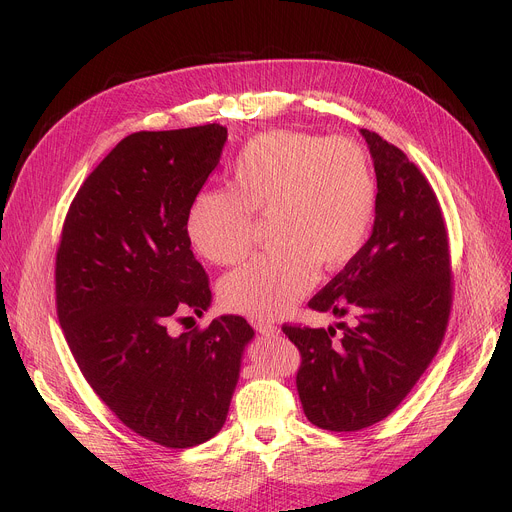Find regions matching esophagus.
Segmentation results:
<instances>
[{
    "label": "esophagus",
    "instance_id": "1",
    "mask_svg": "<svg viewBox=\"0 0 512 512\" xmlns=\"http://www.w3.org/2000/svg\"><path fill=\"white\" fill-rule=\"evenodd\" d=\"M253 326H255V330H257L259 334H263V336H275V334H279V328H277V326H273L271 322L257 320Z\"/></svg>",
    "mask_w": 512,
    "mask_h": 512
}]
</instances>
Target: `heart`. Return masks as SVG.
<instances>
[{"instance_id": "b5f03b06", "label": "heart", "mask_w": 512, "mask_h": 512, "mask_svg": "<svg viewBox=\"0 0 512 512\" xmlns=\"http://www.w3.org/2000/svg\"><path fill=\"white\" fill-rule=\"evenodd\" d=\"M231 190L200 192L186 216L194 249L233 265L253 249V214L269 218L275 245L225 277L229 310L275 318L300 302L318 265L348 263L367 239L377 204L371 160L348 137L267 131L245 143L229 170Z\"/></svg>"}]
</instances>
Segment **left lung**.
I'll use <instances>...</instances> for the list:
<instances>
[{"label": "left lung", "mask_w": 512, "mask_h": 512, "mask_svg": "<svg viewBox=\"0 0 512 512\" xmlns=\"http://www.w3.org/2000/svg\"><path fill=\"white\" fill-rule=\"evenodd\" d=\"M360 135L377 174L373 231L308 304L354 322L283 326L302 352L304 413L330 431L369 427L407 397L442 344L452 306L448 233L431 186L395 145L369 129Z\"/></svg>", "instance_id": "1"}]
</instances>
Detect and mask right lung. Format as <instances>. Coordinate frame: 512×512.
I'll list each match as a JSON object with an SVG mask.
<instances>
[{"label":"right lung","instance_id":"right-lung-1","mask_svg":"<svg viewBox=\"0 0 512 512\" xmlns=\"http://www.w3.org/2000/svg\"><path fill=\"white\" fill-rule=\"evenodd\" d=\"M225 143L216 123L127 135L72 200L56 253L58 320L81 373L129 429L176 450L221 431L255 336L233 314L168 332L212 302L186 216Z\"/></svg>","mask_w":512,"mask_h":512}]
</instances>
